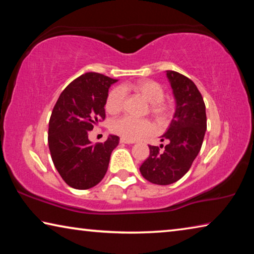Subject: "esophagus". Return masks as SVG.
<instances>
[{
    "instance_id": "34e87169",
    "label": "esophagus",
    "mask_w": 254,
    "mask_h": 254,
    "mask_svg": "<svg viewBox=\"0 0 254 254\" xmlns=\"http://www.w3.org/2000/svg\"><path fill=\"white\" fill-rule=\"evenodd\" d=\"M120 142H121V143H127V144H133V143H134V141H133V140H127V139H124V137H121V139H120Z\"/></svg>"
}]
</instances>
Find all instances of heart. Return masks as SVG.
<instances>
[{
    "instance_id": "b5f03b06",
    "label": "heart",
    "mask_w": 254,
    "mask_h": 254,
    "mask_svg": "<svg viewBox=\"0 0 254 254\" xmlns=\"http://www.w3.org/2000/svg\"><path fill=\"white\" fill-rule=\"evenodd\" d=\"M124 92L133 93L142 97L148 103L149 111L157 120H165L168 117L170 109L163 102L165 91L162 86L151 79H140L134 83L123 85L122 88L115 87L109 93L105 103V109L110 114H117L123 107ZM112 131L124 139L136 140L151 132V123L147 120H135L130 117H122L112 123Z\"/></svg>"
}]
</instances>
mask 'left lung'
Here are the masks:
<instances>
[{"mask_svg": "<svg viewBox=\"0 0 254 254\" xmlns=\"http://www.w3.org/2000/svg\"><path fill=\"white\" fill-rule=\"evenodd\" d=\"M173 89L176 109L173 120L160 141H167L160 150L149 145L150 154L140 167V173L150 183L170 185L190 168L199 153L206 132V107L197 86L186 76L166 70Z\"/></svg>", "mask_w": 254, "mask_h": 254, "instance_id": "left-lung-1", "label": "left lung"}]
</instances>
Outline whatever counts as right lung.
<instances>
[{
	"mask_svg": "<svg viewBox=\"0 0 254 254\" xmlns=\"http://www.w3.org/2000/svg\"><path fill=\"white\" fill-rule=\"evenodd\" d=\"M118 79L86 72L64 89L51 113L48 144L51 159L65 183L75 189H89L104 178L111 153L120 137L110 134L94 145L89 131L105 119L111 85Z\"/></svg>",
	"mask_w": 254,
	"mask_h": 254,
	"instance_id": "1",
	"label": "right lung"
}]
</instances>
